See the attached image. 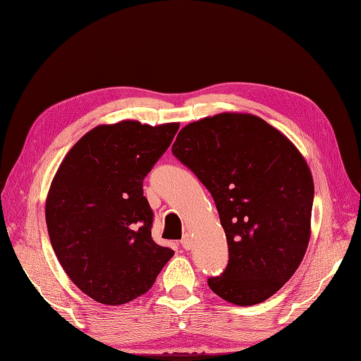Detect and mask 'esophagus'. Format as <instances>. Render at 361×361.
<instances>
[{"label":"esophagus","instance_id":"obj_1","mask_svg":"<svg viewBox=\"0 0 361 361\" xmlns=\"http://www.w3.org/2000/svg\"><path fill=\"white\" fill-rule=\"evenodd\" d=\"M180 244H181L183 249H185V250H189L190 247H192V239H190V236H189V235H185V236H183L181 241H180Z\"/></svg>","mask_w":361,"mask_h":361}]
</instances>
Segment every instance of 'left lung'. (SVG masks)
I'll return each mask as SVG.
<instances>
[{"instance_id":"1","label":"left lung","mask_w":361,"mask_h":361,"mask_svg":"<svg viewBox=\"0 0 361 361\" xmlns=\"http://www.w3.org/2000/svg\"><path fill=\"white\" fill-rule=\"evenodd\" d=\"M172 153L213 195L227 236L228 264L209 288L235 305L269 299L308 247L314 185L307 161L263 118L235 112L186 125Z\"/></svg>"}]
</instances>
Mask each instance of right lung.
Instances as JSON below:
<instances>
[{"mask_svg": "<svg viewBox=\"0 0 361 361\" xmlns=\"http://www.w3.org/2000/svg\"><path fill=\"white\" fill-rule=\"evenodd\" d=\"M180 123L123 120L84 134L48 190L49 241L70 280L97 302L123 305L145 294L173 250L152 238L142 183Z\"/></svg>", "mask_w": 361, "mask_h": 361, "instance_id": "1", "label": "right lung"}]
</instances>
